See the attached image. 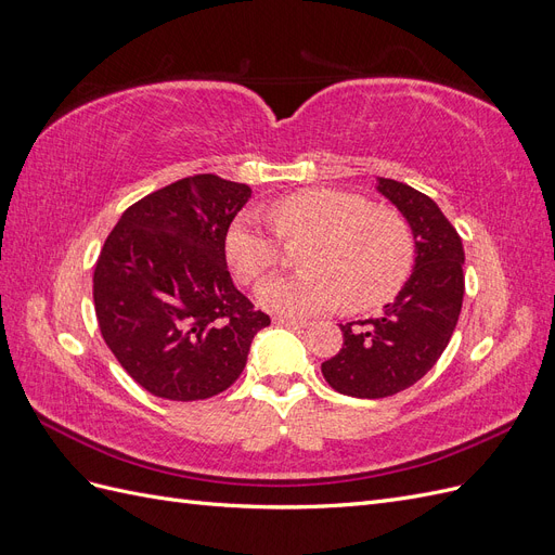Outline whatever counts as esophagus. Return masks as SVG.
Returning a JSON list of instances; mask_svg holds the SVG:
<instances>
[{"instance_id":"obj_1","label":"esophagus","mask_w":555,"mask_h":555,"mask_svg":"<svg viewBox=\"0 0 555 555\" xmlns=\"http://www.w3.org/2000/svg\"><path fill=\"white\" fill-rule=\"evenodd\" d=\"M273 322H275L278 326H289V328H306V326H308L306 319H284V317H275Z\"/></svg>"}]
</instances>
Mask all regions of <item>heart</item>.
I'll use <instances>...</instances> for the list:
<instances>
[{
  "mask_svg": "<svg viewBox=\"0 0 555 555\" xmlns=\"http://www.w3.org/2000/svg\"><path fill=\"white\" fill-rule=\"evenodd\" d=\"M271 222L282 241L306 238L298 275L271 278L257 289L259 306L306 317L347 306L377 308L405 284L414 263L408 222L391 208H371L354 192L312 188L275 201ZM224 257L245 284L263 278L280 259V245L255 212H241L227 229Z\"/></svg>",
  "mask_w": 555,
  "mask_h": 555,
  "instance_id": "1",
  "label": "heart"
}]
</instances>
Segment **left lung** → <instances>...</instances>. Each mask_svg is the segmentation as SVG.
Instances as JSON below:
<instances>
[{
	"instance_id": "8db88e82",
	"label": "left lung",
	"mask_w": 555,
	"mask_h": 555,
	"mask_svg": "<svg viewBox=\"0 0 555 555\" xmlns=\"http://www.w3.org/2000/svg\"><path fill=\"white\" fill-rule=\"evenodd\" d=\"M375 188L412 229V273L379 317L340 324L343 349L322 363L335 391L371 400L405 391L430 371L456 328L465 289L463 241L438 204L391 178Z\"/></svg>"
}]
</instances>
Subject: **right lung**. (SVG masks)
Here are the masks:
<instances>
[{
  "mask_svg": "<svg viewBox=\"0 0 555 555\" xmlns=\"http://www.w3.org/2000/svg\"><path fill=\"white\" fill-rule=\"evenodd\" d=\"M251 190L190 176L127 208L94 268L108 349L145 391L204 400L236 382L271 317L233 287L224 236Z\"/></svg>",
  "mask_w": 555,
  "mask_h": 555,
  "instance_id": "obj_1",
  "label": "right lung"
}]
</instances>
